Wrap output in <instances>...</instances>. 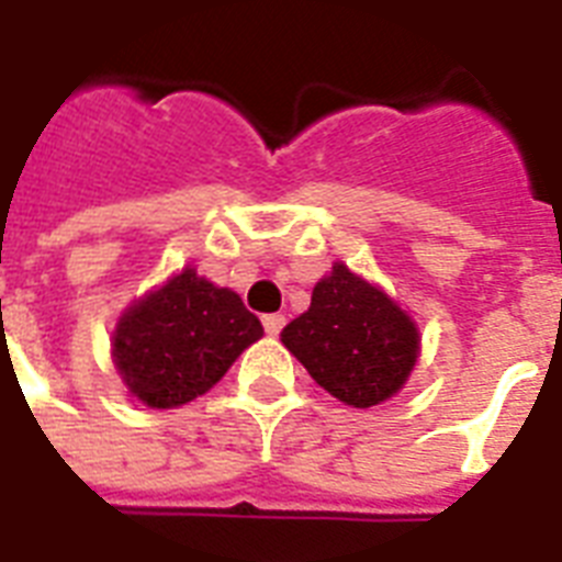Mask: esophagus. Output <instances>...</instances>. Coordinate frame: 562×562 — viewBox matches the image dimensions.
<instances>
[{
  "label": "esophagus",
  "instance_id": "34e87169",
  "mask_svg": "<svg viewBox=\"0 0 562 562\" xmlns=\"http://www.w3.org/2000/svg\"><path fill=\"white\" fill-rule=\"evenodd\" d=\"M262 326H265V333L271 335V338H277V335L282 333V326H285V317H282V315H265Z\"/></svg>",
  "mask_w": 562,
  "mask_h": 562
}]
</instances>
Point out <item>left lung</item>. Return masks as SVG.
Segmentation results:
<instances>
[{"mask_svg":"<svg viewBox=\"0 0 562 562\" xmlns=\"http://www.w3.org/2000/svg\"><path fill=\"white\" fill-rule=\"evenodd\" d=\"M280 338L324 391L352 408L391 400L419 356L417 324L344 262L317 282L308 312Z\"/></svg>","mask_w":562,"mask_h":562,"instance_id":"1","label":"left lung"}]
</instances>
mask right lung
<instances>
[{
    "label": "right lung",
    "mask_w": 562,
    "mask_h": 562,
    "mask_svg": "<svg viewBox=\"0 0 562 562\" xmlns=\"http://www.w3.org/2000/svg\"><path fill=\"white\" fill-rule=\"evenodd\" d=\"M259 338L262 324L236 291L183 268L119 317L113 361L136 400L178 408L210 391Z\"/></svg>",
    "instance_id": "add662e5"
}]
</instances>
